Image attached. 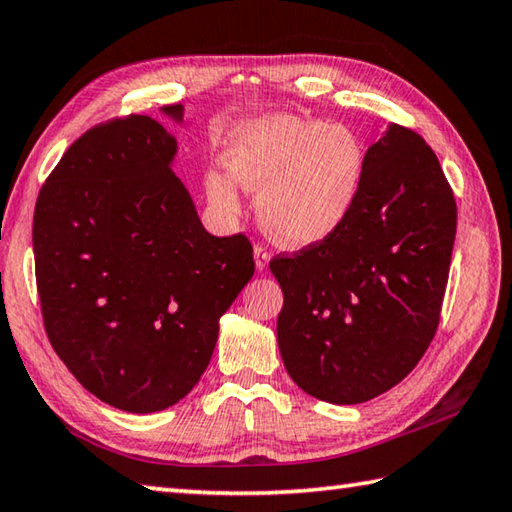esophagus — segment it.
Masks as SVG:
<instances>
[{
	"label": "esophagus",
	"mask_w": 512,
	"mask_h": 512,
	"mask_svg": "<svg viewBox=\"0 0 512 512\" xmlns=\"http://www.w3.org/2000/svg\"><path fill=\"white\" fill-rule=\"evenodd\" d=\"M269 258H272V254H269L265 247H260V245L254 247V260H256L258 272H265L267 265H269Z\"/></svg>",
	"instance_id": "obj_1"
}]
</instances>
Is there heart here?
Wrapping results in <instances>:
<instances>
[{
  "label": "heart",
  "instance_id": "heart-1",
  "mask_svg": "<svg viewBox=\"0 0 512 512\" xmlns=\"http://www.w3.org/2000/svg\"><path fill=\"white\" fill-rule=\"evenodd\" d=\"M227 169L205 173L214 207L240 214V187L258 194V218L276 243L301 249L339 231L359 200L365 149L343 124L274 113L240 122L225 147Z\"/></svg>",
  "mask_w": 512,
  "mask_h": 512
}]
</instances>
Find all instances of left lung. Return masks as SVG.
<instances>
[{
    "label": "left lung",
    "instance_id": "obj_1",
    "mask_svg": "<svg viewBox=\"0 0 512 512\" xmlns=\"http://www.w3.org/2000/svg\"><path fill=\"white\" fill-rule=\"evenodd\" d=\"M457 205L417 133L388 124L365 153L361 194L323 243L269 263L287 374L303 392L354 406L406 379L437 332Z\"/></svg>",
    "mask_w": 512,
    "mask_h": 512
}]
</instances>
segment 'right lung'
I'll return each instance as SVG.
<instances>
[{"instance_id": "add662e5", "label": "right lung", "mask_w": 512, "mask_h": 512, "mask_svg": "<svg viewBox=\"0 0 512 512\" xmlns=\"http://www.w3.org/2000/svg\"><path fill=\"white\" fill-rule=\"evenodd\" d=\"M160 113L182 127V104ZM176 153L149 115L100 124L66 149L33 216L48 341L86 390L133 414L187 397L254 276L243 234L200 223Z\"/></svg>"}]
</instances>
